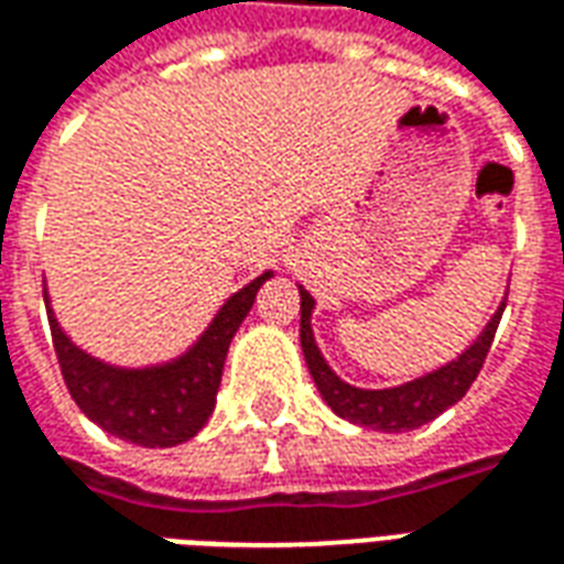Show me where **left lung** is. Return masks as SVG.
I'll return each mask as SVG.
<instances>
[{"instance_id":"obj_1","label":"left lung","mask_w":564,"mask_h":564,"mask_svg":"<svg viewBox=\"0 0 564 564\" xmlns=\"http://www.w3.org/2000/svg\"><path fill=\"white\" fill-rule=\"evenodd\" d=\"M302 295V350H305V362L311 378L317 383L319 395L326 399L332 411L344 420H350L356 425H366V429H378V432H411L420 425L432 423L437 414H444L449 404H456L468 392L480 368L486 362V354L492 347L496 338L498 319L505 314L508 305V295L505 302L498 305L492 319L486 323V329L480 332V338L444 368H437L425 378H416L402 387H392V390H359L344 383L329 362L319 354L317 341H314V332H311V311H314V299L307 290L299 286Z\"/></svg>"}]
</instances>
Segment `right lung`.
Listing matches in <instances>:
<instances>
[{
    "label": "right lung",
    "mask_w": 564,
    "mask_h": 564,
    "mask_svg": "<svg viewBox=\"0 0 564 564\" xmlns=\"http://www.w3.org/2000/svg\"><path fill=\"white\" fill-rule=\"evenodd\" d=\"M269 278L271 271H265L245 290H238L184 356L150 368H117L84 354L59 329L44 293L59 371L75 404L108 435L123 437L139 447H174L189 441L208 423L229 344L250 314L259 286Z\"/></svg>",
    "instance_id": "1"
}]
</instances>
